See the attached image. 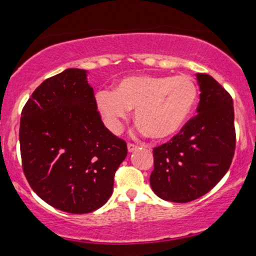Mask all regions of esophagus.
Masks as SVG:
<instances>
[{
	"label": "esophagus",
	"mask_w": 256,
	"mask_h": 256,
	"mask_svg": "<svg viewBox=\"0 0 256 256\" xmlns=\"http://www.w3.org/2000/svg\"><path fill=\"white\" fill-rule=\"evenodd\" d=\"M137 148H138V146H134V144H132V143H128V152H136Z\"/></svg>",
	"instance_id": "1"
}]
</instances>
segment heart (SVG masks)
<instances>
[{
	"label": "heart",
	"instance_id": "1",
	"mask_svg": "<svg viewBox=\"0 0 256 256\" xmlns=\"http://www.w3.org/2000/svg\"><path fill=\"white\" fill-rule=\"evenodd\" d=\"M198 90L186 76H130L96 96L100 112L116 125L134 110V122L152 140L174 136L192 116Z\"/></svg>",
	"mask_w": 256,
	"mask_h": 256
}]
</instances>
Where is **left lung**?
<instances>
[{"instance_id": "1", "label": "left lung", "mask_w": 256, "mask_h": 256, "mask_svg": "<svg viewBox=\"0 0 256 256\" xmlns=\"http://www.w3.org/2000/svg\"><path fill=\"white\" fill-rule=\"evenodd\" d=\"M198 114L170 142L154 148L150 186L170 202L194 201L225 176L236 146L234 101L210 76L198 73Z\"/></svg>"}]
</instances>
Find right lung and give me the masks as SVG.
Masks as SVG:
<instances>
[{
    "instance_id": "add662e5",
    "label": "right lung",
    "mask_w": 256,
    "mask_h": 256,
    "mask_svg": "<svg viewBox=\"0 0 256 256\" xmlns=\"http://www.w3.org/2000/svg\"><path fill=\"white\" fill-rule=\"evenodd\" d=\"M88 71L67 68L43 82L20 119V152L28 184L62 212L90 213L113 192L128 155L125 140L106 128Z\"/></svg>"
}]
</instances>
